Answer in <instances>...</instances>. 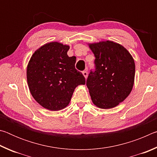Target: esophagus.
Masks as SVG:
<instances>
[{"mask_svg": "<svg viewBox=\"0 0 157 157\" xmlns=\"http://www.w3.org/2000/svg\"><path fill=\"white\" fill-rule=\"evenodd\" d=\"M82 74H83V75L84 76L85 78H86L87 76H88V72H87L86 71H84L83 72H82Z\"/></svg>", "mask_w": 157, "mask_h": 157, "instance_id": "esophagus-1", "label": "esophagus"}]
</instances>
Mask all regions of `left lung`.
<instances>
[{
	"instance_id": "1",
	"label": "left lung",
	"mask_w": 157,
	"mask_h": 157,
	"mask_svg": "<svg viewBox=\"0 0 157 157\" xmlns=\"http://www.w3.org/2000/svg\"><path fill=\"white\" fill-rule=\"evenodd\" d=\"M95 57V71L86 80L92 102L100 109L118 106L131 93L134 83L135 63L122 45L111 41L89 44Z\"/></svg>"
}]
</instances>
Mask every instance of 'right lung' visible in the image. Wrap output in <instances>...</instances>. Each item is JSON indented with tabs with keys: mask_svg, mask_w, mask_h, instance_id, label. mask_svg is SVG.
Returning a JSON list of instances; mask_svg holds the SVG:
<instances>
[{
	"mask_svg": "<svg viewBox=\"0 0 157 157\" xmlns=\"http://www.w3.org/2000/svg\"><path fill=\"white\" fill-rule=\"evenodd\" d=\"M70 47L50 42L37 49L29 61L27 81L33 97L44 108L59 111L67 107L74 90L85 84V78L76 70V57H68Z\"/></svg>",
	"mask_w": 157,
	"mask_h": 157,
	"instance_id": "1",
	"label": "right lung"
}]
</instances>
